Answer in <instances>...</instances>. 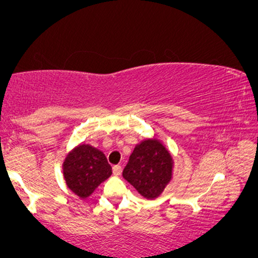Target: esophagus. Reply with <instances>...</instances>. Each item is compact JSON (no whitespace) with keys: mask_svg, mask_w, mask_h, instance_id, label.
I'll return each instance as SVG.
<instances>
[{"mask_svg":"<svg viewBox=\"0 0 258 258\" xmlns=\"http://www.w3.org/2000/svg\"><path fill=\"white\" fill-rule=\"evenodd\" d=\"M112 172H114V175H116V176L121 175V172H122L121 165H114V167H112Z\"/></svg>","mask_w":258,"mask_h":258,"instance_id":"34e87169","label":"esophagus"}]
</instances>
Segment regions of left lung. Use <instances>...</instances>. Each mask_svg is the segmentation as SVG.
<instances>
[{"label": "left lung", "instance_id": "8db88e82", "mask_svg": "<svg viewBox=\"0 0 258 258\" xmlns=\"http://www.w3.org/2000/svg\"><path fill=\"white\" fill-rule=\"evenodd\" d=\"M172 164L171 155L160 141L144 140L130 155L123 177L143 197L154 200L170 182Z\"/></svg>", "mask_w": 258, "mask_h": 258}]
</instances>
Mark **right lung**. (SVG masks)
Wrapping results in <instances>:
<instances>
[{"mask_svg": "<svg viewBox=\"0 0 258 258\" xmlns=\"http://www.w3.org/2000/svg\"><path fill=\"white\" fill-rule=\"evenodd\" d=\"M112 174L110 164L101 150L80 144L63 162V175L68 188L81 199H87Z\"/></svg>", "mask_w": 258, "mask_h": 258, "instance_id": "right-lung-1", "label": "right lung"}]
</instances>
